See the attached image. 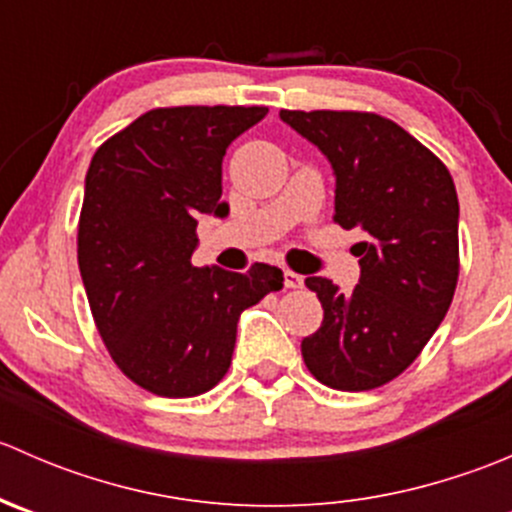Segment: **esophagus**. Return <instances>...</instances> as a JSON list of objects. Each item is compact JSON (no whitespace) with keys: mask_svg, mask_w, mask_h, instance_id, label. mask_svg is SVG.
Segmentation results:
<instances>
[{"mask_svg":"<svg viewBox=\"0 0 512 512\" xmlns=\"http://www.w3.org/2000/svg\"><path fill=\"white\" fill-rule=\"evenodd\" d=\"M285 287L287 289L302 287V275H297V272H292V270H285Z\"/></svg>","mask_w":512,"mask_h":512,"instance_id":"obj_1","label":"esophagus"}]
</instances>
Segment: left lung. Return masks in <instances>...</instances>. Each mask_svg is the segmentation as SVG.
<instances>
[{
  "label": "left lung",
  "instance_id": "left-lung-1",
  "mask_svg": "<svg viewBox=\"0 0 512 512\" xmlns=\"http://www.w3.org/2000/svg\"><path fill=\"white\" fill-rule=\"evenodd\" d=\"M280 118L332 163L334 223L364 235L352 247L354 292L327 277L304 280L324 309L322 327L302 339L304 364L329 389H379L414 364L453 302L456 185L423 143L379 113L282 108Z\"/></svg>",
  "mask_w": 512,
  "mask_h": 512
}]
</instances>
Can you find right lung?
<instances>
[{
  "instance_id": "obj_1",
  "label": "right lung",
  "mask_w": 512,
  "mask_h": 512,
  "mask_svg": "<svg viewBox=\"0 0 512 512\" xmlns=\"http://www.w3.org/2000/svg\"><path fill=\"white\" fill-rule=\"evenodd\" d=\"M265 106L153 108L108 138L86 173L79 270L118 369L185 399L227 374L237 319L282 289L280 267H193L200 215L225 218L223 156Z\"/></svg>"
}]
</instances>
